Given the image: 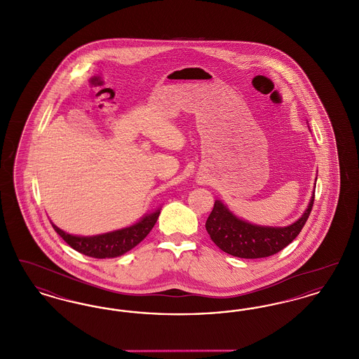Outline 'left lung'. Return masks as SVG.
<instances>
[{
    "label": "left lung",
    "instance_id": "obj_1",
    "mask_svg": "<svg viewBox=\"0 0 359 359\" xmlns=\"http://www.w3.org/2000/svg\"><path fill=\"white\" fill-rule=\"evenodd\" d=\"M313 199L315 189L303 215L296 222L284 227L246 222L233 214L221 201H215L214 208L207 218L205 230L212 242L224 253L231 256L239 258L273 256L299 236L311 214Z\"/></svg>",
    "mask_w": 359,
    "mask_h": 359
}]
</instances>
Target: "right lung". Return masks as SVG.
<instances>
[{"label":"right lung","mask_w":359,"mask_h":359,"mask_svg":"<svg viewBox=\"0 0 359 359\" xmlns=\"http://www.w3.org/2000/svg\"><path fill=\"white\" fill-rule=\"evenodd\" d=\"M160 210L161 208H157L151 214H145L138 222L132 226L87 237L72 236L51 223L55 231L65 239L74 250L93 258H114L122 256L130 249H133L149 234V231L154 229V223L157 222Z\"/></svg>","instance_id":"add662e5"}]
</instances>
